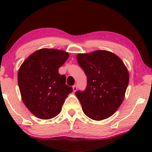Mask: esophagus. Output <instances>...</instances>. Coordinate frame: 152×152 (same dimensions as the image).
Returning <instances> with one entry per match:
<instances>
[{"label":"esophagus","instance_id":"esophagus-1","mask_svg":"<svg viewBox=\"0 0 152 152\" xmlns=\"http://www.w3.org/2000/svg\"><path fill=\"white\" fill-rule=\"evenodd\" d=\"M73 91H74V92L77 91V86H76V85H74V86H73Z\"/></svg>","mask_w":152,"mask_h":152}]
</instances>
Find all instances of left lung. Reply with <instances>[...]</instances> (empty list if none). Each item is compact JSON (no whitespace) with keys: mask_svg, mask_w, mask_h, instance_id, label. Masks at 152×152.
Returning a JSON list of instances; mask_svg holds the SVG:
<instances>
[{"mask_svg":"<svg viewBox=\"0 0 152 152\" xmlns=\"http://www.w3.org/2000/svg\"><path fill=\"white\" fill-rule=\"evenodd\" d=\"M76 59L87 76L86 90L76 92L83 113L96 121L110 117L124 99L129 80L126 66L105 50L78 53Z\"/></svg>","mask_w":152,"mask_h":152,"instance_id":"8db88e82","label":"left lung"}]
</instances>
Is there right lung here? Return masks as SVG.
<instances>
[{"label": "right lung", "mask_w": 152, "mask_h": 152, "mask_svg": "<svg viewBox=\"0 0 152 152\" xmlns=\"http://www.w3.org/2000/svg\"><path fill=\"white\" fill-rule=\"evenodd\" d=\"M65 50L41 48L23 62L18 83L23 102L35 116L50 119L61 111L64 101L73 91L66 84V76L58 69L69 58Z\"/></svg>", "instance_id": "right-lung-1"}]
</instances>
